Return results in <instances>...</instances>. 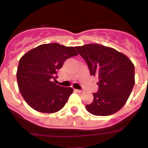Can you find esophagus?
I'll return each instance as SVG.
<instances>
[{
  "instance_id": "esophagus-1",
  "label": "esophagus",
  "mask_w": 148,
  "mask_h": 148,
  "mask_svg": "<svg viewBox=\"0 0 148 148\" xmlns=\"http://www.w3.org/2000/svg\"><path fill=\"white\" fill-rule=\"evenodd\" d=\"M75 91L77 92V93H82V91L81 90H75Z\"/></svg>"
}]
</instances>
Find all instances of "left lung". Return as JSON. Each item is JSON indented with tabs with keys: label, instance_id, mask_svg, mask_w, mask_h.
I'll return each mask as SVG.
<instances>
[{
	"label": "left lung",
	"instance_id": "1",
	"mask_svg": "<svg viewBox=\"0 0 148 148\" xmlns=\"http://www.w3.org/2000/svg\"><path fill=\"white\" fill-rule=\"evenodd\" d=\"M86 61L90 75L97 76L99 89L93 100L86 105L88 112L97 116L116 113L124 106L135 84L134 65L127 56L110 47L99 44L77 46Z\"/></svg>",
	"mask_w": 148,
	"mask_h": 148
}]
</instances>
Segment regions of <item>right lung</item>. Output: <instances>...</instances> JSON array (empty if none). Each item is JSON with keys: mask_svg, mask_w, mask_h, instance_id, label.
Returning a JSON list of instances; mask_svg holds the SVG:
<instances>
[{"mask_svg": "<svg viewBox=\"0 0 148 148\" xmlns=\"http://www.w3.org/2000/svg\"><path fill=\"white\" fill-rule=\"evenodd\" d=\"M78 55L74 47L58 43L42 44L21 57L17 73L18 86L25 102L42 113H55L65 106L72 88L53 82L66 59Z\"/></svg>", "mask_w": 148, "mask_h": 148, "instance_id": "1", "label": "right lung"}]
</instances>
